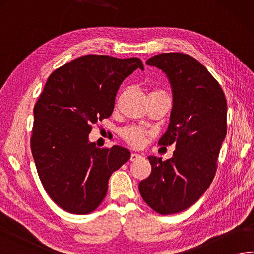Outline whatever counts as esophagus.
Returning a JSON list of instances; mask_svg holds the SVG:
<instances>
[{
    "mask_svg": "<svg viewBox=\"0 0 254 254\" xmlns=\"http://www.w3.org/2000/svg\"><path fill=\"white\" fill-rule=\"evenodd\" d=\"M141 158L142 157L139 154H135V152H133V154H131V156H130V160L131 161H137V160L141 159Z\"/></svg>",
    "mask_w": 254,
    "mask_h": 254,
    "instance_id": "esophagus-1",
    "label": "esophagus"
}]
</instances>
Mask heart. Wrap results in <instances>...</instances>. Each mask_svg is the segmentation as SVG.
I'll list each match as a JSON object with an SVG mask.
<instances>
[{
	"label": "heart",
	"instance_id": "heart-1",
	"mask_svg": "<svg viewBox=\"0 0 254 254\" xmlns=\"http://www.w3.org/2000/svg\"><path fill=\"white\" fill-rule=\"evenodd\" d=\"M155 92L164 93L161 90H155ZM122 136L132 147H140L145 142V133H143V130L141 128L136 126L124 128L122 130Z\"/></svg>",
	"mask_w": 254,
	"mask_h": 254
}]
</instances>
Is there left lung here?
Segmentation results:
<instances>
[{
	"instance_id": "left-lung-1",
	"label": "left lung",
	"mask_w": 254,
	"mask_h": 254,
	"mask_svg": "<svg viewBox=\"0 0 254 254\" xmlns=\"http://www.w3.org/2000/svg\"><path fill=\"white\" fill-rule=\"evenodd\" d=\"M169 78L174 96L168 130L160 146L175 145L167 160L149 157L151 174L140 181L139 192L154 211L174 214L199 200L218 169V158L227 135V99L208 69L184 53H162L150 57Z\"/></svg>"
}]
</instances>
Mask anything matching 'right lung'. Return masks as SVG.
<instances>
[{
  "instance_id": "1",
  "label": "right lung",
  "mask_w": 254,
  "mask_h": 254,
  "mask_svg": "<svg viewBox=\"0 0 254 254\" xmlns=\"http://www.w3.org/2000/svg\"><path fill=\"white\" fill-rule=\"evenodd\" d=\"M138 57L85 55L53 71L34 106L31 150L47 194L74 214L96 210L106 197L114 171L130 158L121 146L97 148L88 141L92 126L114 111L117 90Z\"/></svg>"
}]
</instances>
